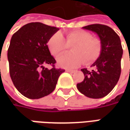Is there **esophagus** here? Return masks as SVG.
I'll return each instance as SVG.
<instances>
[{"label":"esophagus","instance_id":"1","mask_svg":"<svg viewBox=\"0 0 130 130\" xmlns=\"http://www.w3.org/2000/svg\"><path fill=\"white\" fill-rule=\"evenodd\" d=\"M66 72H70V73H74L75 72V70H66Z\"/></svg>","mask_w":130,"mask_h":130}]
</instances>
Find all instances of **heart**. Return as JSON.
<instances>
[{"instance_id": "b5f03b06", "label": "heart", "mask_w": 130, "mask_h": 130, "mask_svg": "<svg viewBox=\"0 0 130 130\" xmlns=\"http://www.w3.org/2000/svg\"><path fill=\"white\" fill-rule=\"evenodd\" d=\"M72 48V54L62 56L58 59V64L62 68H72L80 65L83 60L90 64L98 59L102 48L101 40L92 37L89 32L83 30H72L65 34L56 32L48 39L47 46L51 55L58 57Z\"/></svg>"}]
</instances>
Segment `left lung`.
<instances>
[{
  "mask_svg": "<svg viewBox=\"0 0 130 130\" xmlns=\"http://www.w3.org/2000/svg\"><path fill=\"white\" fill-rule=\"evenodd\" d=\"M83 28L98 34L102 48L100 57L91 66L92 70H81L85 77L83 82L76 84L77 89L88 98H104L113 89L120 78L123 56L120 39L111 28L105 25L92 24Z\"/></svg>",
  "mask_w": 130,
  "mask_h": 130,
  "instance_id": "8db88e82",
  "label": "left lung"
}]
</instances>
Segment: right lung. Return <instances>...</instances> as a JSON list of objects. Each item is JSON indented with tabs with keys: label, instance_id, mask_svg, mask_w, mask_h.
I'll list each match as a JSON object with an SVG mask.
<instances>
[{
	"label": "right lung",
	"instance_id": "obj_1",
	"mask_svg": "<svg viewBox=\"0 0 130 130\" xmlns=\"http://www.w3.org/2000/svg\"><path fill=\"white\" fill-rule=\"evenodd\" d=\"M59 30L40 22H32L13 35L7 51L10 77L19 93L29 99H39L51 93L60 75L56 60L47 46L48 39ZM53 68L48 70L43 65Z\"/></svg>",
	"mask_w": 130,
	"mask_h": 130
}]
</instances>
